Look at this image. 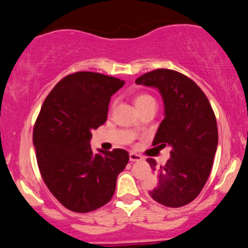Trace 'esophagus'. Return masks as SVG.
<instances>
[{
  "instance_id": "obj_1",
  "label": "esophagus",
  "mask_w": 248,
  "mask_h": 248,
  "mask_svg": "<svg viewBox=\"0 0 248 248\" xmlns=\"http://www.w3.org/2000/svg\"><path fill=\"white\" fill-rule=\"evenodd\" d=\"M129 158H130V161H131V162H139V161H141V159H143V157H142L141 155L137 154V153H133V152L129 154Z\"/></svg>"
}]
</instances>
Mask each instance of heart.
I'll return each instance as SVG.
<instances>
[{"instance_id":"heart-1","label":"heart","mask_w":248,"mask_h":248,"mask_svg":"<svg viewBox=\"0 0 248 248\" xmlns=\"http://www.w3.org/2000/svg\"><path fill=\"white\" fill-rule=\"evenodd\" d=\"M150 100H154L150 95H145V94H141L138 95L136 98H134V103H136V106H140V105H143L145 103L150 102Z\"/></svg>"}]
</instances>
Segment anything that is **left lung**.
<instances>
[{
  "label": "left lung",
  "instance_id": "obj_1",
  "mask_svg": "<svg viewBox=\"0 0 248 248\" xmlns=\"http://www.w3.org/2000/svg\"><path fill=\"white\" fill-rule=\"evenodd\" d=\"M136 83L157 89L161 94L164 119L153 145L171 148L165 165L146 159L156 176V185L149 194L166 207H183L200 194L211 171L217 146L215 112L200 87L174 70H154L141 75Z\"/></svg>",
  "mask_w": 248,
  "mask_h": 248
}]
</instances>
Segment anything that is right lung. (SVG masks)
<instances>
[{
	"mask_svg": "<svg viewBox=\"0 0 248 248\" xmlns=\"http://www.w3.org/2000/svg\"><path fill=\"white\" fill-rule=\"evenodd\" d=\"M124 81L95 72H77L59 82L45 99L32 142L45 184L62 205L86 213L106 204L127 151H92V130L107 120L111 96Z\"/></svg>",
	"mask_w": 248,
	"mask_h": 248,
	"instance_id": "1",
	"label": "right lung"
}]
</instances>
